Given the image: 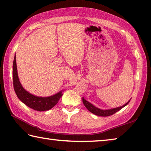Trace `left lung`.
<instances>
[{"instance_id":"8db88e82","label":"left lung","mask_w":151,"mask_h":151,"mask_svg":"<svg viewBox=\"0 0 151 151\" xmlns=\"http://www.w3.org/2000/svg\"><path fill=\"white\" fill-rule=\"evenodd\" d=\"M83 100V103L84 105H85V107L88 109L89 111L91 113H93V114L96 115H98V116H101V117H107V116H110V115H112L115 113L116 112H117L118 111L121 110L122 108H123L125 106H126L127 105L129 101L127 104H125L124 105L119 107H117V108H114V109H107V110H103V109H100L99 108H97L96 107H95L93 105H92L90 103L88 102V101H86V100L83 98H82Z\"/></svg>"}]
</instances>
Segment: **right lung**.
I'll return each instance as SVG.
<instances>
[{
  "label": "right lung",
  "mask_w": 151,
  "mask_h": 151,
  "mask_svg": "<svg viewBox=\"0 0 151 151\" xmlns=\"http://www.w3.org/2000/svg\"><path fill=\"white\" fill-rule=\"evenodd\" d=\"M12 77L13 86H14V89L18 98L28 107L36 111H47L52 109L58 104L60 97L63 95L62 91H61L54 96L42 97L34 96L26 91L21 85L19 79H18L16 56H14V62H13Z\"/></svg>",
  "instance_id": "add662e5"
}]
</instances>
